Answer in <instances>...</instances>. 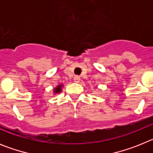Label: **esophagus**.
Instances as JSON below:
<instances>
[{"mask_svg": "<svg viewBox=\"0 0 153 153\" xmlns=\"http://www.w3.org/2000/svg\"><path fill=\"white\" fill-rule=\"evenodd\" d=\"M74 81H75L76 83H79V81H80V77H79V76H75L74 78Z\"/></svg>", "mask_w": 153, "mask_h": 153, "instance_id": "34e87169", "label": "esophagus"}]
</instances>
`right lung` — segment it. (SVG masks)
<instances>
[{"instance_id":"right-lung-1","label":"right lung","mask_w":153,"mask_h":153,"mask_svg":"<svg viewBox=\"0 0 153 153\" xmlns=\"http://www.w3.org/2000/svg\"><path fill=\"white\" fill-rule=\"evenodd\" d=\"M62 87H63V85H62V84L58 85L56 88L53 90V92H54V93H60V92H61V90H62Z\"/></svg>"}]
</instances>
